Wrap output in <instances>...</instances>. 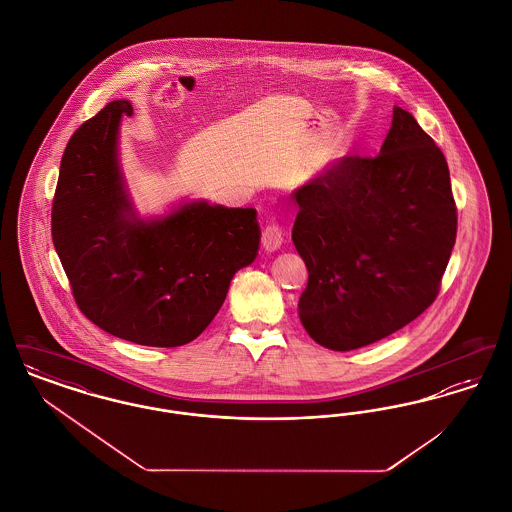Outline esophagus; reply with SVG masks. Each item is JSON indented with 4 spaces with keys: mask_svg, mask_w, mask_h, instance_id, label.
<instances>
[{
    "mask_svg": "<svg viewBox=\"0 0 512 512\" xmlns=\"http://www.w3.org/2000/svg\"><path fill=\"white\" fill-rule=\"evenodd\" d=\"M282 228L276 222H268L261 232V244L267 251H274L282 245Z\"/></svg>",
    "mask_w": 512,
    "mask_h": 512,
    "instance_id": "esophagus-1",
    "label": "esophagus"
}]
</instances>
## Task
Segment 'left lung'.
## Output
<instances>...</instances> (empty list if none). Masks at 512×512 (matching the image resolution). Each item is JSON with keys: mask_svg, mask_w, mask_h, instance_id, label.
I'll list each match as a JSON object with an SVG mask.
<instances>
[{"mask_svg": "<svg viewBox=\"0 0 512 512\" xmlns=\"http://www.w3.org/2000/svg\"><path fill=\"white\" fill-rule=\"evenodd\" d=\"M292 240L309 270L299 318L322 347L351 351L420 317L457 238L449 167L401 107L374 157L347 155L295 190Z\"/></svg>", "mask_w": 512, "mask_h": 512, "instance_id": "8db88e82", "label": "left lung"}]
</instances>
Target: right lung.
Returning <instances> with one entry per match:
<instances>
[{
    "mask_svg": "<svg viewBox=\"0 0 512 512\" xmlns=\"http://www.w3.org/2000/svg\"><path fill=\"white\" fill-rule=\"evenodd\" d=\"M126 99L74 132L51 205V238L82 315L151 347L194 341L219 313L232 276L259 249L255 209L188 203L167 219L132 213L117 165Z\"/></svg>",
    "mask_w": 512,
    "mask_h": 512,
    "instance_id": "right-lung-1",
    "label": "right lung"
}]
</instances>
